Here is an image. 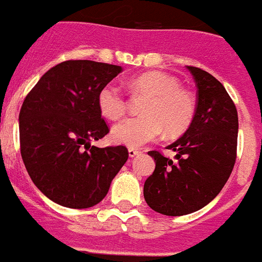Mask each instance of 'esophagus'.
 <instances>
[{"instance_id":"obj_1","label":"esophagus","mask_w":262,"mask_h":262,"mask_svg":"<svg viewBox=\"0 0 262 262\" xmlns=\"http://www.w3.org/2000/svg\"><path fill=\"white\" fill-rule=\"evenodd\" d=\"M127 152H129V157L135 158L136 155H139L140 151L139 149H135V148H129V151H127Z\"/></svg>"}]
</instances>
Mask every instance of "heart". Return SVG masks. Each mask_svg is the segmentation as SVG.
I'll return each instance as SVG.
<instances>
[{"label":"heart","instance_id":"obj_1","mask_svg":"<svg viewBox=\"0 0 262 262\" xmlns=\"http://www.w3.org/2000/svg\"><path fill=\"white\" fill-rule=\"evenodd\" d=\"M135 96L147 97L143 104V117L129 118L113 127L111 137L118 144L141 147L157 140L165 129L169 136L184 133L192 123L196 103L189 91L181 88L179 78L162 71H148L127 81ZM99 108L107 119L115 121L126 111L123 92L113 83L101 88L97 96Z\"/></svg>","mask_w":262,"mask_h":262}]
</instances>
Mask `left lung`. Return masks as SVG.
<instances>
[{
	"instance_id": "8db88e82",
	"label": "left lung",
	"mask_w": 262,
	"mask_h": 262,
	"mask_svg": "<svg viewBox=\"0 0 262 262\" xmlns=\"http://www.w3.org/2000/svg\"><path fill=\"white\" fill-rule=\"evenodd\" d=\"M198 88L192 123L167 148L176 161L149 151L155 170L144 183V199L165 215H184L210 203L231 176L236 161L237 111L223 83L187 66Z\"/></svg>"
}]
</instances>
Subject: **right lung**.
Returning a JSON list of instances; mask_svg holds the SVG:
<instances>
[{"label":"right lung","instance_id":"1","mask_svg":"<svg viewBox=\"0 0 262 262\" xmlns=\"http://www.w3.org/2000/svg\"><path fill=\"white\" fill-rule=\"evenodd\" d=\"M121 66L67 60L43 74L19 114L20 152L37 188L57 205L88 209L101 202L127 161L123 145H91L108 133L97 96Z\"/></svg>","mask_w":262,"mask_h":262}]
</instances>
